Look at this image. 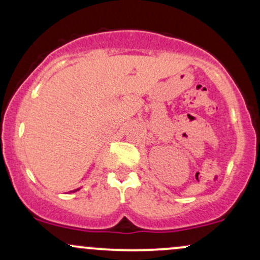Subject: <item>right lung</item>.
<instances>
[{"label":"right lung","instance_id":"1","mask_svg":"<svg viewBox=\"0 0 260 260\" xmlns=\"http://www.w3.org/2000/svg\"><path fill=\"white\" fill-rule=\"evenodd\" d=\"M78 190H79V189H78ZM78 190H75V191H78Z\"/></svg>","mask_w":260,"mask_h":260}]
</instances>
